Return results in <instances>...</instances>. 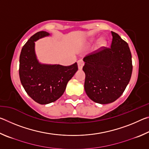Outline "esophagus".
I'll list each match as a JSON object with an SVG mask.
<instances>
[{
	"label": "esophagus",
	"mask_w": 149,
	"mask_h": 149,
	"mask_svg": "<svg viewBox=\"0 0 149 149\" xmlns=\"http://www.w3.org/2000/svg\"><path fill=\"white\" fill-rule=\"evenodd\" d=\"M77 65H78V68H79V70H81L84 65V62L83 60H79L77 61Z\"/></svg>",
	"instance_id": "34e87169"
}]
</instances>
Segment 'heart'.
<instances>
[{"label": "heart", "instance_id": "heart-1", "mask_svg": "<svg viewBox=\"0 0 149 149\" xmlns=\"http://www.w3.org/2000/svg\"><path fill=\"white\" fill-rule=\"evenodd\" d=\"M106 45H107V41H106L105 39H100V41H99V46L100 47H105Z\"/></svg>", "mask_w": 149, "mask_h": 149}]
</instances>
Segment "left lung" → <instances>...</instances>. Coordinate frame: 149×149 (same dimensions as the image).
I'll return each instance as SVG.
<instances>
[{"label": "left lung", "mask_w": 149, "mask_h": 149, "mask_svg": "<svg viewBox=\"0 0 149 149\" xmlns=\"http://www.w3.org/2000/svg\"><path fill=\"white\" fill-rule=\"evenodd\" d=\"M110 48L101 47L84 58L85 91L99 104L114 102L123 94L132 77V54L128 44L111 31Z\"/></svg>", "instance_id": "1"}]
</instances>
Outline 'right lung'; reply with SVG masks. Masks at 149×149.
I'll return each mask as SVG.
<instances>
[{
	"mask_svg": "<svg viewBox=\"0 0 149 149\" xmlns=\"http://www.w3.org/2000/svg\"><path fill=\"white\" fill-rule=\"evenodd\" d=\"M50 35L39 31L30 37L19 56V75L22 86L31 99L40 104L56 101L64 93L68 82L77 71L75 62L68 66L41 64L35 51V42Z\"/></svg>",
	"mask_w": 149,
	"mask_h": 149,
	"instance_id": "right-lung-1",
	"label": "right lung"
}]
</instances>
